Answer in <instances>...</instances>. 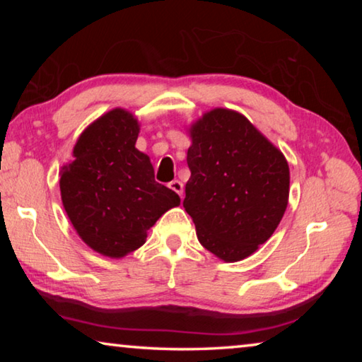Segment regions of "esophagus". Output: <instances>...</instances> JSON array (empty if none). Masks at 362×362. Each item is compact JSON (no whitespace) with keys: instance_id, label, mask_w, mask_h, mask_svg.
I'll use <instances>...</instances> for the list:
<instances>
[{"instance_id":"1","label":"esophagus","mask_w":362,"mask_h":362,"mask_svg":"<svg viewBox=\"0 0 362 362\" xmlns=\"http://www.w3.org/2000/svg\"><path fill=\"white\" fill-rule=\"evenodd\" d=\"M169 188L174 189V192L182 198V194H183V183L180 180H173V182H170L169 183Z\"/></svg>"}]
</instances>
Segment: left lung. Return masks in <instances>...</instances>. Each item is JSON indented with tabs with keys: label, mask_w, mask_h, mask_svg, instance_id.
I'll list each match as a JSON object with an SVG mask.
<instances>
[{
	"label": "left lung",
	"mask_w": 362,
	"mask_h": 362,
	"mask_svg": "<svg viewBox=\"0 0 362 362\" xmlns=\"http://www.w3.org/2000/svg\"><path fill=\"white\" fill-rule=\"evenodd\" d=\"M192 175L183 207L199 243L223 262H240L267 243L289 201V164L246 116L214 108L188 127Z\"/></svg>",
	"instance_id": "8db88e82"
}]
</instances>
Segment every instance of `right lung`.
Instances as JSON below:
<instances>
[{
    "label": "right lung",
    "instance_id": "obj_1",
    "mask_svg": "<svg viewBox=\"0 0 362 362\" xmlns=\"http://www.w3.org/2000/svg\"><path fill=\"white\" fill-rule=\"evenodd\" d=\"M140 124L113 108L86 127L73 159L60 170V196L73 228L110 259L137 250L156 220L180 204L179 194L155 180L150 158L136 148Z\"/></svg>",
    "mask_w": 362,
    "mask_h": 362
}]
</instances>
